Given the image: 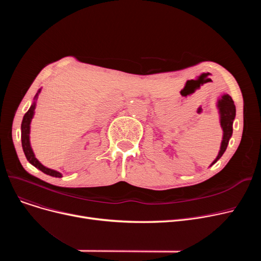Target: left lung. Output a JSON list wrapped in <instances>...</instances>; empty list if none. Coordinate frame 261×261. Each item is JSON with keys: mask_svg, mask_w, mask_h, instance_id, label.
I'll use <instances>...</instances> for the list:
<instances>
[{"mask_svg": "<svg viewBox=\"0 0 261 261\" xmlns=\"http://www.w3.org/2000/svg\"><path fill=\"white\" fill-rule=\"evenodd\" d=\"M218 108L219 113H220V123L223 130V139L220 147V151H219L218 156L213 162L212 165H214V164L223 155L224 151L226 150L229 139L232 134V121H234L236 116V107L228 94H224L223 96H221V99L218 100Z\"/></svg>", "mask_w": 261, "mask_h": 261, "instance_id": "left-lung-1", "label": "left lung"}]
</instances>
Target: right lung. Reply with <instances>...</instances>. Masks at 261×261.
<instances>
[{"label":"right lung","mask_w":261,"mask_h":261,"mask_svg":"<svg viewBox=\"0 0 261 261\" xmlns=\"http://www.w3.org/2000/svg\"><path fill=\"white\" fill-rule=\"evenodd\" d=\"M40 93V90L38 91V93L36 94L35 96V99L38 98V94ZM35 108H36V101L33 102V105L31 106L30 110L27 111L23 117V120H22V125H21V140H22V147H23V151H24V154L27 159V161H29L32 165H34L36 168L40 169L42 172L48 174V175H51V176H55V177H61L62 174L56 170H53V169H49L45 166H43L42 164H41L35 156L34 154V151L33 149L31 147V142H30V132H31V121L33 119V116H34V112H35Z\"/></svg>","instance_id":"add662e5"}]
</instances>
